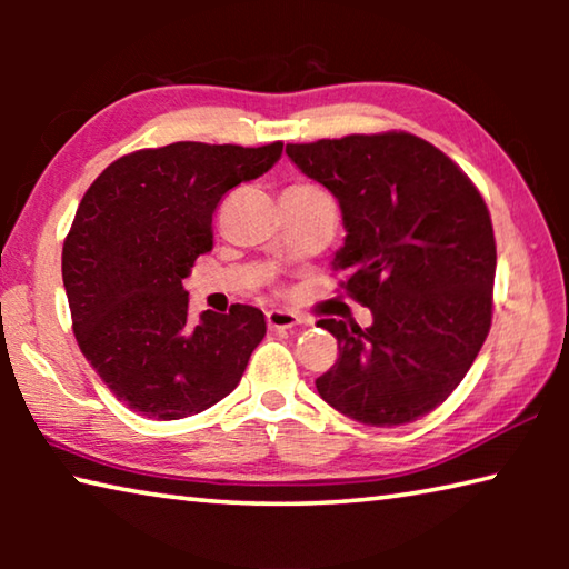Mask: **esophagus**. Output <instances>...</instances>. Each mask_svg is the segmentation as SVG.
<instances>
[{
  "mask_svg": "<svg viewBox=\"0 0 569 569\" xmlns=\"http://www.w3.org/2000/svg\"><path fill=\"white\" fill-rule=\"evenodd\" d=\"M266 321L271 331H283V329H293L296 323H301V316L288 311V308H271V311L266 313Z\"/></svg>",
  "mask_w": 569,
  "mask_h": 569,
  "instance_id": "esophagus-1",
  "label": "esophagus"
}]
</instances>
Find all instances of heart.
<instances>
[{
    "label": "heart",
    "instance_id": "heart-1",
    "mask_svg": "<svg viewBox=\"0 0 569 569\" xmlns=\"http://www.w3.org/2000/svg\"><path fill=\"white\" fill-rule=\"evenodd\" d=\"M296 188H316V186H308V182H298Z\"/></svg>",
    "mask_w": 569,
    "mask_h": 569
}]
</instances>
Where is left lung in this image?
Instances as JSON below:
<instances>
[{
  "instance_id": "1",
  "label": "left lung",
  "mask_w": 569,
  "mask_h": 569,
  "mask_svg": "<svg viewBox=\"0 0 569 569\" xmlns=\"http://www.w3.org/2000/svg\"><path fill=\"white\" fill-rule=\"evenodd\" d=\"M303 176L339 200L346 240L333 271L373 323L321 319L339 359L321 399L369 427L435 411L465 379L492 326V218L457 162L409 132L286 146Z\"/></svg>"
}]
</instances>
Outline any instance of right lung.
Here are the masks:
<instances>
[{"label":"right lung","instance_id":"right-lung-1","mask_svg":"<svg viewBox=\"0 0 569 569\" xmlns=\"http://www.w3.org/2000/svg\"><path fill=\"white\" fill-rule=\"evenodd\" d=\"M261 148L172 142L104 168L84 192L62 248L72 331L108 389L148 419H182L238 387L266 336V316L188 311V278L213 248L220 198L271 170Z\"/></svg>","mask_w":569,"mask_h":569}]
</instances>
